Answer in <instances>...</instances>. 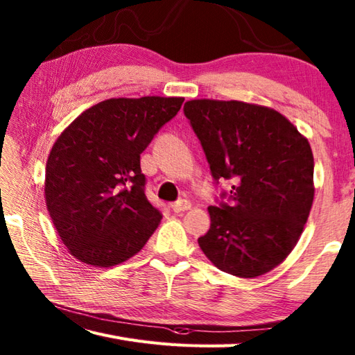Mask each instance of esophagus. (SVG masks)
I'll return each mask as SVG.
<instances>
[{
	"instance_id": "34e87169",
	"label": "esophagus",
	"mask_w": 355,
	"mask_h": 355,
	"mask_svg": "<svg viewBox=\"0 0 355 355\" xmlns=\"http://www.w3.org/2000/svg\"><path fill=\"white\" fill-rule=\"evenodd\" d=\"M171 207H172L173 212L180 214V212H184V210H189L191 209V202L187 201V200H180V201L172 202Z\"/></svg>"
}]
</instances>
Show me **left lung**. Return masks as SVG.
I'll list each match as a JSON object with an SVG mask.
<instances>
[{
  "instance_id": "8db88e82",
  "label": "left lung",
  "mask_w": 355,
  "mask_h": 355,
  "mask_svg": "<svg viewBox=\"0 0 355 355\" xmlns=\"http://www.w3.org/2000/svg\"><path fill=\"white\" fill-rule=\"evenodd\" d=\"M183 111L216 184L233 180L209 207L201 250L233 276L267 273L290 254L310 215V143L288 119L261 105L200 99L186 102Z\"/></svg>"
}]
</instances>
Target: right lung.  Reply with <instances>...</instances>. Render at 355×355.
I'll return each mask as SVG.
<instances>
[{
  "instance_id": "obj_1",
  "label": "right lung",
  "mask_w": 355,
  "mask_h": 355,
  "mask_svg": "<svg viewBox=\"0 0 355 355\" xmlns=\"http://www.w3.org/2000/svg\"><path fill=\"white\" fill-rule=\"evenodd\" d=\"M183 102L158 96L108 99L59 135L45 168V202L74 258L111 267L146 244L162 212L145 195L140 154Z\"/></svg>"
}]
</instances>
